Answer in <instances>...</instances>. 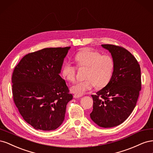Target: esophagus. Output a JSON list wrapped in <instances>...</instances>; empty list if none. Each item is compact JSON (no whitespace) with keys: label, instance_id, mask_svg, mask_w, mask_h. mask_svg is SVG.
<instances>
[{"label":"esophagus","instance_id":"1","mask_svg":"<svg viewBox=\"0 0 153 153\" xmlns=\"http://www.w3.org/2000/svg\"><path fill=\"white\" fill-rule=\"evenodd\" d=\"M82 97V95H78V94H74V98H78Z\"/></svg>","mask_w":153,"mask_h":153}]
</instances>
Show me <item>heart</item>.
<instances>
[{"mask_svg": "<svg viewBox=\"0 0 153 153\" xmlns=\"http://www.w3.org/2000/svg\"><path fill=\"white\" fill-rule=\"evenodd\" d=\"M75 59L78 66L85 67L87 69L85 76L86 80L78 82L71 87L73 93L82 95L91 91L95 85L102 88L108 84L115 66L112 56L101 55L91 48H85L78 52ZM76 66L70 61H67L64 64L62 74L67 80L73 82L76 79Z\"/></svg>", "mask_w": 153, "mask_h": 153, "instance_id": "heart-1", "label": "heart"}]
</instances>
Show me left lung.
<instances>
[{"instance_id": "8db88e82", "label": "left lung", "mask_w": 153, "mask_h": 153, "mask_svg": "<svg viewBox=\"0 0 153 153\" xmlns=\"http://www.w3.org/2000/svg\"><path fill=\"white\" fill-rule=\"evenodd\" d=\"M114 61L111 80L102 89L92 95L91 119L99 126L112 128L126 120L135 107L141 90V71L135 57L122 47L101 45Z\"/></svg>"}]
</instances>
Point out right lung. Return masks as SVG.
<instances>
[{"label": "right lung", "mask_w": 153, "mask_h": 153, "mask_svg": "<svg viewBox=\"0 0 153 153\" xmlns=\"http://www.w3.org/2000/svg\"><path fill=\"white\" fill-rule=\"evenodd\" d=\"M69 48H47L29 53L14 69V102L25 121L34 129L54 130L64 121L73 95L59 73Z\"/></svg>", "instance_id": "obj_1"}]
</instances>
